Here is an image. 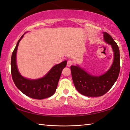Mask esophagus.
Here are the masks:
<instances>
[{
  "mask_svg": "<svg viewBox=\"0 0 130 130\" xmlns=\"http://www.w3.org/2000/svg\"><path fill=\"white\" fill-rule=\"evenodd\" d=\"M73 64V61L72 60H68V62H67V66L68 67H70V66H72V65Z\"/></svg>",
  "mask_w": 130,
  "mask_h": 130,
  "instance_id": "34e87169",
  "label": "esophagus"
}]
</instances>
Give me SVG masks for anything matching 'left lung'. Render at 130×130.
<instances>
[{"instance_id":"1","label":"left lung","mask_w":130,"mask_h":130,"mask_svg":"<svg viewBox=\"0 0 130 130\" xmlns=\"http://www.w3.org/2000/svg\"><path fill=\"white\" fill-rule=\"evenodd\" d=\"M104 40L112 46L114 60L110 69L105 74L94 76L88 74L78 66H71L72 77L74 86L79 93L89 97L104 95L111 88L118 78L120 69L119 49L110 35L103 32Z\"/></svg>"}]
</instances>
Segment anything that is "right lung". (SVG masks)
Listing matches in <instances>:
<instances>
[{
	"label": "right lung",
	"instance_id": "1",
	"mask_svg": "<svg viewBox=\"0 0 130 130\" xmlns=\"http://www.w3.org/2000/svg\"><path fill=\"white\" fill-rule=\"evenodd\" d=\"M18 41L12 52L11 60V72L13 81L16 87L25 95L34 99H43L49 98L56 91L57 85L63 68L67 61H64L54 66L46 75L37 80H29L21 75L18 70L16 62V54L21 39Z\"/></svg>",
	"mask_w": 130,
	"mask_h": 130
}]
</instances>
